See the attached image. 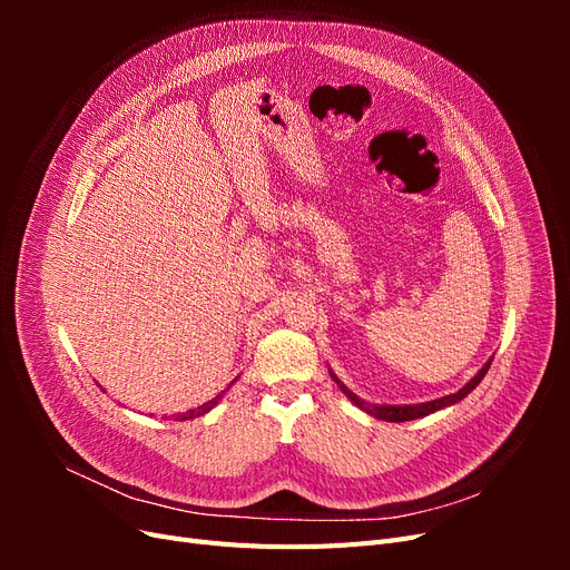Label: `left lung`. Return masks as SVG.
I'll return each instance as SVG.
<instances>
[{"label":"left lung","instance_id":"1","mask_svg":"<svg viewBox=\"0 0 570 570\" xmlns=\"http://www.w3.org/2000/svg\"><path fill=\"white\" fill-rule=\"evenodd\" d=\"M490 364H492V358H490L488 364L482 366V368L471 377V381L465 383L459 392L440 396V400H433V402H423V404H368V402L361 400V396H356L347 385L340 383V377H337L333 371H331V375H333V381L340 385V390L350 396L352 404H356L361 411H366L368 416H375V419L387 421V423H404V421L430 416V413H435V411H440V409H446V406H452V404L461 402L465 394H471V392L480 385V381H482V377H485Z\"/></svg>","mask_w":570,"mask_h":570}]
</instances>
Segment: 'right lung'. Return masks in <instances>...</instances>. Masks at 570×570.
Segmentation results:
<instances>
[{
    "label": "right lung",
    "mask_w": 570,
    "mask_h": 570,
    "mask_svg": "<svg viewBox=\"0 0 570 570\" xmlns=\"http://www.w3.org/2000/svg\"><path fill=\"white\" fill-rule=\"evenodd\" d=\"M235 381H237V377H235ZM235 381H233V383H235ZM223 392H226V390H223ZM223 392H220L218 396H214L212 402H206V404H202V406H197V409H189V411H185V413H178L176 421H189V419H197V416H204V413H209V411L220 402Z\"/></svg>",
    "instance_id": "obj_1"
}]
</instances>
